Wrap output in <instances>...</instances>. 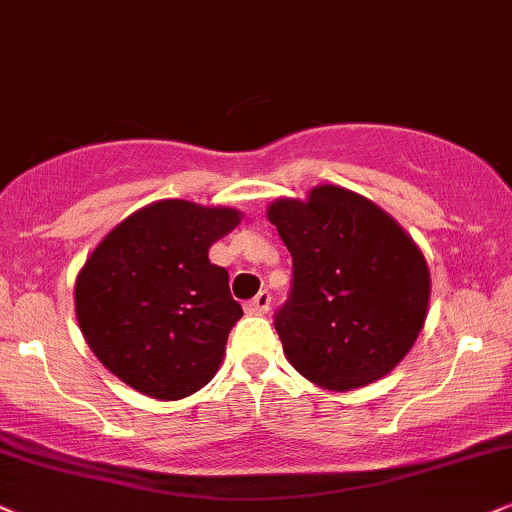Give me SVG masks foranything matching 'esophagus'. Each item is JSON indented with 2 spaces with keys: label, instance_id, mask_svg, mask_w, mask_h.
I'll return each mask as SVG.
<instances>
[{
  "label": "esophagus",
  "instance_id": "1",
  "mask_svg": "<svg viewBox=\"0 0 512 512\" xmlns=\"http://www.w3.org/2000/svg\"><path fill=\"white\" fill-rule=\"evenodd\" d=\"M269 304H271L269 290H260V293H257L248 304H245V312L255 314V316H262V314L269 312Z\"/></svg>",
  "mask_w": 512,
  "mask_h": 512
}]
</instances>
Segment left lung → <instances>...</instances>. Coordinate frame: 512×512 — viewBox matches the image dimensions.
Listing matches in <instances>:
<instances>
[{"mask_svg":"<svg viewBox=\"0 0 512 512\" xmlns=\"http://www.w3.org/2000/svg\"><path fill=\"white\" fill-rule=\"evenodd\" d=\"M269 222L293 257V286L274 326L297 373L347 392L409 354L430 302L423 252L394 219L342 186L278 198Z\"/></svg>","mask_w":512,"mask_h":512,"instance_id":"1","label":"left lung"}]
</instances>
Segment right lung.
<instances>
[{"label":"right lung","mask_w":512,"mask_h":512,"mask_svg":"<svg viewBox=\"0 0 512 512\" xmlns=\"http://www.w3.org/2000/svg\"><path fill=\"white\" fill-rule=\"evenodd\" d=\"M241 212L158 200L115 226L75 283L80 331L103 366L153 399L198 392L243 316L208 250Z\"/></svg>","instance_id":"obj_1"}]
</instances>
